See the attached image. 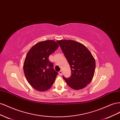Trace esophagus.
Instances as JSON below:
<instances>
[{"label": "esophagus", "mask_w": 120, "mask_h": 120, "mask_svg": "<svg viewBox=\"0 0 120 120\" xmlns=\"http://www.w3.org/2000/svg\"><path fill=\"white\" fill-rule=\"evenodd\" d=\"M59 74H60V75H63V71H59Z\"/></svg>", "instance_id": "34e87169"}]
</instances>
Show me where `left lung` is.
<instances>
[{"mask_svg":"<svg viewBox=\"0 0 120 120\" xmlns=\"http://www.w3.org/2000/svg\"><path fill=\"white\" fill-rule=\"evenodd\" d=\"M71 67V76L64 79L72 89L85 88L95 74L96 61L89 50L82 43L72 40L57 41Z\"/></svg>","mask_w":120,"mask_h":120,"instance_id":"left-lung-1","label":"left lung"}]
</instances>
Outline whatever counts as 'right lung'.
<instances>
[{
	"label": "right lung",
	"mask_w": 120,
	"mask_h": 120,
	"mask_svg": "<svg viewBox=\"0 0 120 120\" xmlns=\"http://www.w3.org/2000/svg\"><path fill=\"white\" fill-rule=\"evenodd\" d=\"M53 40L39 42L28 52L23 64V71L28 82L38 91L51 88L57 75L49 60V55L59 48Z\"/></svg>",
	"instance_id": "obj_1"
}]
</instances>
